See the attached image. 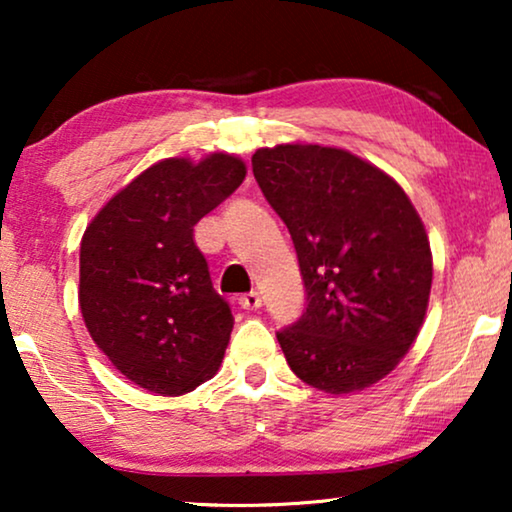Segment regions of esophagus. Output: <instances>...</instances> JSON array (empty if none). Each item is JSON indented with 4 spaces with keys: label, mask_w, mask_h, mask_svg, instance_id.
Wrapping results in <instances>:
<instances>
[{
    "label": "esophagus",
    "mask_w": 512,
    "mask_h": 512,
    "mask_svg": "<svg viewBox=\"0 0 512 512\" xmlns=\"http://www.w3.org/2000/svg\"><path fill=\"white\" fill-rule=\"evenodd\" d=\"M263 305V300H261V293L258 291H251V293H244V296L240 298V307L242 310H258V307Z\"/></svg>",
    "instance_id": "obj_1"
}]
</instances>
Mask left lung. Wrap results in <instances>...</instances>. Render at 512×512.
<instances>
[{
	"label": "left lung",
	"instance_id": "obj_1",
	"mask_svg": "<svg viewBox=\"0 0 512 512\" xmlns=\"http://www.w3.org/2000/svg\"><path fill=\"white\" fill-rule=\"evenodd\" d=\"M296 244L307 307L277 333L293 373L340 396L394 370L429 307L433 256L396 179L345 149L277 144L251 158Z\"/></svg>",
	"mask_w": 512,
	"mask_h": 512
}]
</instances>
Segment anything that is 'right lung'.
Returning a JSON list of instances; mask_svg holds the SVG:
<instances>
[{
    "label": "right lung",
    "mask_w": 512,
    "mask_h": 512,
    "mask_svg": "<svg viewBox=\"0 0 512 512\" xmlns=\"http://www.w3.org/2000/svg\"><path fill=\"white\" fill-rule=\"evenodd\" d=\"M247 177L233 153L163 158L93 216L81 237L79 305L111 366L151 394L212 380L233 314L214 291L193 226Z\"/></svg>",
    "instance_id": "obj_1"
}]
</instances>
